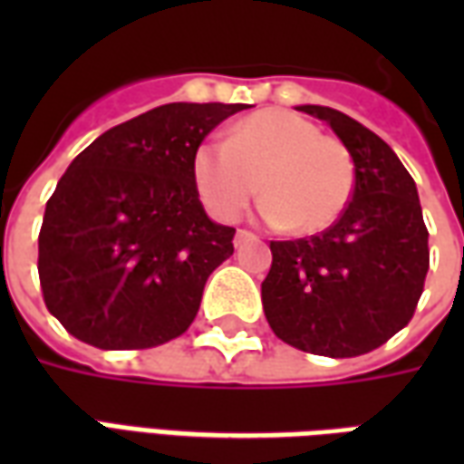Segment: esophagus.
<instances>
[{"mask_svg": "<svg viewBox=\"0 0 464 464\" xmlns=\"http://www.w3.org/2000/svg\"><path fill=\"white\" fill-rule=\"evenodd\" d=\"M253 238H256V236H253L251 231L238 228V231H236V238H233V243H236V246H241V243H248V241H253Z\"/></svg>", "mask_w": 464, "mask_h": 464, "instance_id": "esophagus-1", "label": "esophagus"}]
</instances>
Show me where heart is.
I'll return each mask as SVG.
<instances>
[{
    "label": "heart",
    "instance_id": "1",
    "mask_svg": "<svg viewBox=\"0 0 464 464\" xmlns=\"http://www.w3.org/2000/svg\"><path fill=\"white\" fill-rule=\"evenodd\" d=\"M191 176L218 221H236L261 186L263 221L313 236L348 208L355 163L345 143L323 136L305 116L266 109L231 126L226 143H201Z\"/></svg>",
    "mask_w": 464,
    "mask_h": 464
}]
</instances>
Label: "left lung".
Returning a JSON list of instances; mask_svg holds the SVG:
<instances>
[{
	"label": "left lung",
	"mask_w": 464,
	"mask_h": 464,
	"mask_svg": "<svg viewBox=\"0 0 464 464\" xmlns=\"http://www.w3.org/2000/svg\"><path fill=\"white\" fill-rule=\"evenodd\" d=\"M298 111L331 123L353 156L355 186L331 228L271 241L263 311L293 348L355 358L388 343L412 318L430 268L428 228L412 176L378 133L328 106Z\"/></svg>",
	"instance_id": "obj_1"
}]
</instances>
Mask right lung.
I'll return each instance as SVG.
<instances>
[{"label": "right lung", "instance_id": "obj_1", "mask_svg": "<svg viewBox=\"0 0 464 464\" xmlns=\"http://www.w3.org/2000/svg\"><path fill=\"white\" fill-rule=\"evenodd\" d=\"M246 104H163L104 131L69 163L46 201L39 283L49 313L102 350L179 338L203 285L233 256L231 226L213 223L191 159Z\"/></svg>", "mask_w": 464, "mask_h": 464}]
</instances>
